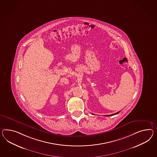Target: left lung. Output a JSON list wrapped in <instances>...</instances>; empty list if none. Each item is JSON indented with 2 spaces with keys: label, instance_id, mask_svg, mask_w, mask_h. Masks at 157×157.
<instances>
[{
  "label": "left lung",
  "instance_id": "left-lung-1",
  "mask_svg": "<svg viewBox=\"0 0 157 157\" xmlns=\"http://www.w3.org/2000/svg\"><path fill=\"white\" fill-rule=\"evenodd\" d=\"M120 113V112H118L116 113H114V114H110V115H106V116H114V115H116V114H118Z\"/></svg>",
  "mask_w": 157,
  "mask_h": 157
}]
</instances>
